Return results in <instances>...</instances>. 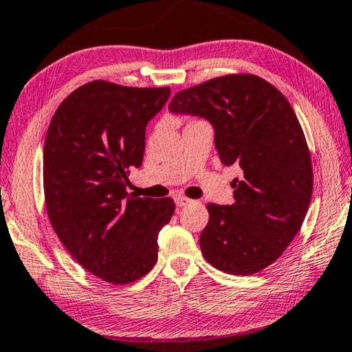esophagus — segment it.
<instances>
[{
	"mask_svg": "<svg viewBox=\"0 0 352 352\" xmlns=\"http://www.w3.org/2000/svg\"><path fill=\"white\" fill-rule=\"evenodd\" d=\"M175 203H176L177 207H184V206H187L190 203H193V201L190 199V198H187V197H176L175 198Z\"/></svg>",
	"mask_w": 352,
	"mask_h": 352,
	"instance_id": "1",
	"label": "esophagus"
}]
</instances>
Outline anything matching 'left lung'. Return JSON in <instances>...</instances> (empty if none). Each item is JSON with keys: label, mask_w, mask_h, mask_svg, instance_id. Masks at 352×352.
<instances>
[{"label": "left lung", "mask_w": 352, "mask_h": 352, "mask_svg": "<svg viewBox=\"0 0 352 352\" xmlns=\"http://www.w3.org/2000/svg\"><path fill=\"white\" fill-rule=\"evenodd\" d=\"M168 109L209 120L221 162L243 171L230 182L234 204H207L204 258L229 274L262 272L295 239L312 198V159L295 111L268 80L246 73L177 91Z\"/></svg>", "instance_id": "obj_1"}]
</instances>
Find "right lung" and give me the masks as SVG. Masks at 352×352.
I'll list each match as a JSON object with an SVG mask.
<instances>
[{"label": "right lung", "mask_w": 352, "mask_h": 352, "mask_svg": "<svg viewBox=\"0 0 352 352\" xmlns=\"http://www.w3.org/2000/svg\"><path fill=\"white\" fill-rule=\"evenodd\" d=\"M170 91L90 80L60 102L46 132L51 226L74 261L109 284H131L151 272L159 230L175 214L171 198L126 192L129 168L143 162L146 124Z\"/></svg>", "instance_id": "obj_1"}]
</instances>
